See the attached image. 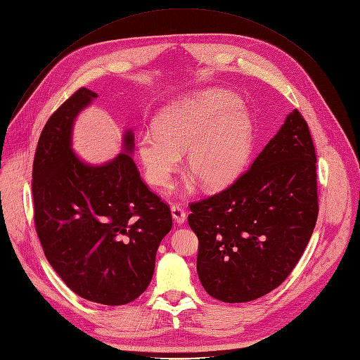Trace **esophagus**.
I'll list each match as a JSON object with an SVG mask.
<instances>
[{
  "label": "esophagus",
  "mask_w": 360,
  "mask_h": 360,
  "mask_svg": "<svg viewBox=\"0 0 360 360\" xmlns=\"http://www.w3.org/2000/svg\"><path fill=\"white\" fill-rule=\"evenodd\" d=\"M171 212H172V218L175 219L176 224L182 225L186 221V212L179 205H172Z\"/></svg>",
  "instance_id": "34e87169"
}]
</instances>
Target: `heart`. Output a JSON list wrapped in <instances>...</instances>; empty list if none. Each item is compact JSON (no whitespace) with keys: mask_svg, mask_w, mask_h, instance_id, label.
I'll use <instances>...</instances> for the list:
<instances>
[{"mask_svg":"<svg viewBox=\"0 0 360 360\" xmlns=\"http://www.w3.org/2000/svg\"><path fill=\"white\" fill-rule=\"evenodd\" d=\"M231 93L204 89L162 109L156 130L139 136L138 152L149 184L167 186L186 150V172L207 189L230 185L245 163L252 139L250 117Z\"/></svg>","mask_w":360,"mask_h":360,"instance_id":"b5f03b06","label":"heart"}]
</instances>
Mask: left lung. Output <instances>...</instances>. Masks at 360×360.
Returning <instances> with one entry per match:
<instances>
[{
	"mask_svg": "<svg viewBox=\"0 0 360 360\" xmlns=\"http://www.w3.org/2000/svg\"><path fill=\"white\" fill-rule=\"evenodd\" d=\"M316 179L310 130L294 109L244 175L189 205L188 224L200 240L197 271L210 296L245 303L287 278L314 230Z\"/></svg>",
	"mask_w": 360,
	"mask_h": 360,
	"instance_id": "left-lung-1",
	"label": "left lung"
}]
</instances>
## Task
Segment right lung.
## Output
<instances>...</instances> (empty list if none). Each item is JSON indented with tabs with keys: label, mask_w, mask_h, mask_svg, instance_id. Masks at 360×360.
<instances>
[{
	"label": "right lung",
	"mask_w": 360,
	"mask_h": 360,
	"mask_svg": "<svg viewBox=\"0 0 360 360\" xmlns=\"http://www.w3.org/2000/svg\"><path fill=\"white\" fill-rule=\"evenodd\" d=\"M96 97L79 89L43 129L32 165L34 222L50 266L72 291L122 306L148 288L172 215L141 179L132 129L122 152L102 165L76 155L75 122Z\"/></svg>",
	"instance_id": "right-lung-1"
}]
</instances>
